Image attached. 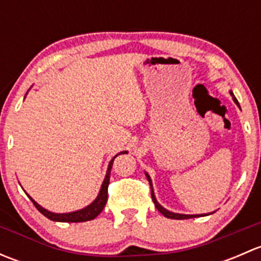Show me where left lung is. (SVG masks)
<instances>
[{
	"label": "left lung",
	"instance_id": "1",
	"mask_svg": "<svg viewBox=\"0 0 261 261\" xmlns=\"http://www.w3.org/2000/svg\"><path fill=\"white\" fill-rule=\"evenodd\" d=\"M230 94L232 96V99L233 102H235L236 105H238V107L240 109V105H239V101L236 99V97L233 96L232 92H230ZM145 175L147 178V180H149V184H150V191H151V198H152V202H154L155 207H156V210L159 211L162 215H164L165 217L168 218H173V220H187V218H194V217H203V216H208V215H212V213H215V211L213 212H210V213H202V215H183V213H174L172 211H168L167 208H164V207L162 206V204L159 203V202L156 201V198H155V193H154V188H152V183H151V178H150V175L147 174V173L145 172Z\"/></svg>",
	"mask_w": 261,
	"mask_h": 261
}]
</instances>
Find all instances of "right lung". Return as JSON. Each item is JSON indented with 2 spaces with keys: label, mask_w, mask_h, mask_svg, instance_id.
I'll list each match as a JSON object with an SVG mask.
<instances>
[{
  "label": "right lung",
  "mask_w": 261,
  "mask_h": 261,
  "mask_svg": "<svg viewBox=\"0 0 261 261\" xmlns=\"http://www.w3.org/2000/svg\"><path fill=\"white\" fill-rule=\"evenodd\" d=\"M123 154H127V151H122ZM120 152V154H122ZM117 154V155H120ZM115 155L114 158L111 159V162L109 163V168H107V173L106 177H105L103 183H102L101 189L98 192V196L96 197L93 202L91 204H88L84 208L78 210V211H73V212H68V213H55V212H50L48 210H45L44 207H41L38 202L34 201L30 196L29 198L31 199V202L34 203V206L38 208V211L40 213H43L45 217H48L49 220L51 221H57V222H86V221H91L93 218H96L99 213L102 212V210L105 208L107 202V196H109V192H107V188H109V183H110V174H111V169H112V164H114L115 158L117 156Z\"/></svg>",
  "instance_id": "1"
}]
</instances>
